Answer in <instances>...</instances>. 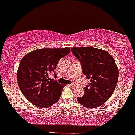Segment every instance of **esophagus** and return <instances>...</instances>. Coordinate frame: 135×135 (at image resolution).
Listing matches in <instances>:
<instances>
[{"label":"esophagus","instance_id":"1","mask_svg":"<svg viewBox=\"0 0 135 135\" xmlns=\"http://www.w3.org/2000/svg\"><path fill=\"white\" fill-rule=\"evenodd\" d=\"M69 85H70V86L72 87V88H73V87L75 86V85L74 84H69Z\"/></svg>","mask_w":135,"mask_h":135}]
</instances>
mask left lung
<instances>
[{
  "label": "left lung",
  "instance_id": "obj_1",
  "mask_svg": "<svg viewBox=\"0 0 135 135\" xmlns=\"http://www.w3.org/2000/svg\"><path fill=\"white\" fill-rule=\"evenodd\" d=\"M72 54L79 61L83 73L90 80L84 87V94L78 103L88 108L101 106L110 98L118 79V70L113 57L104 50L91 47H74Z\"/></svg>",
  "mask_w": 135,
  "mask_h": 135
}]
</instances>
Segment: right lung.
<instances>
[{
	"instance_id": "obj_1",
	"label": "right lung",
	"mask_w": 135,
	"mask_h": 135,
	"mask_svg": "<svg viewBox=\"0 0 135 135\" xmlns=\"http://www.w3.org/2000/svg\"><path fill=\"white\" fill-rule=\"evenodd\" d=\"M70 49H40L27 54L22 59L17 78L19 88L25 97L32 104L47 108L57 103L65 85L50 79L59 60L66 56Z\"/></svg>"
}]
</instances>
